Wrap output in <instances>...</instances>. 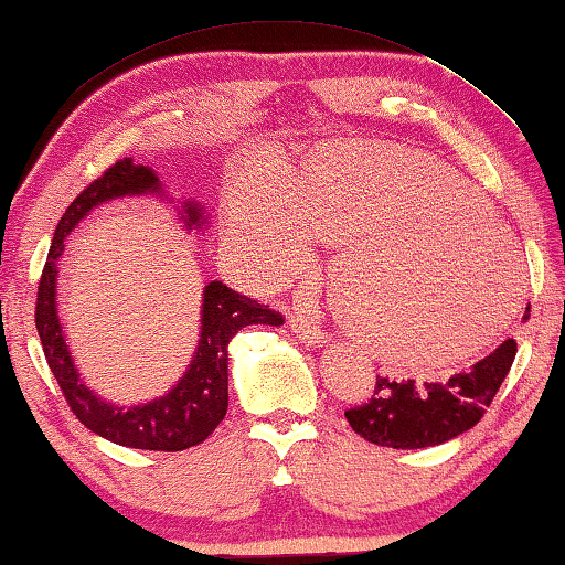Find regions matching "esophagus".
<instances>
[{"label":"esophagus","mask_w":565,"mask_h":565,"mask_svg":"<svg viewBox=\"0 0 565 565\" xmlns=\"http://www.w3.org/2000/svg\"><path fill=\"white\" fill-rule=\"evenodd\" d=\"M291 331L296 333V338H299V341L311 343V345L323 343V338H326V333L321 331V326H316L311 318L303 316V313L291 316Z\"/></svg>","instance_id":"34e87169"}]
</instances>
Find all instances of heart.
<instances>
[{
    "mask_svg": "<svg viewBox=\"0 0 565 565\" xmlns=\"http://www.w3.org/2000/svg\"><path fill=\"white\" fill-rule=\"evenodd\" d=\"M311 234L341 244L338 301L390 361L447 363L484 345L514 311L516 259L504 230L452 168L425 152L348 142L294 178L266 166L232 190L227 247L256 279L303 271Z\"/></svg>",
    "mask_w": 565,
    "mask_h": 565,
    "instance_id": "b5f03b06",
    "label": "heart"
}]
</instances>
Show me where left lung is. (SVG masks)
I'll list each match as a JSON object with an SVG mask.
<instances>
[{
  "instance_id": "left-lung-1",
  "label": "left lung",
  "mask_w": 565,
  "mask_h": 565,
  "mask_svg": "<svg viewBox=\"0 0 565 565\" xmlns=\"http://www.w3.org/2000/svg\"><path fill=\"white\" fill-rule=\"evenodd\" d=\"M514 358L516 341L507 338L447 381L415 383L377 375L373 397L345 409V419L353 433L381 447L423 449L449 443L484 417Z\"/></svg>"
}]
</instances>
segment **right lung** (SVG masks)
<instances>
[{"label":"right lung","mask_w":565,"mask_h":565,"mask_svg":"<svg viewBox=\"0 0 565 565\" xmlns=\"http://www.w3.org/2000/svg\"><path fill=\"white\" fill-rule=\"evenodd\" d=\"M160 192L162 184L156 172L148 166H136L130 158H122L68 204L64 217L56 224L54 242H51L44 271H41L36 291V331L51 373H54L61 393H64L68 407L81 419V425L122 447L180 452V449L204 443L227 415V345L232 335H237L247 326H281L284 316L269 309V306L256 303L247 296L232 291L222 281H212L204 286L198 351H194L192 363L178 385L170 387V393L128 409L106 403V399L90 393L81 383L56 313V264L64 254V242L71 230L98 204L126 198V194ZM180 212V220L188 230H202L207 224L202 204L198 202H182Z\"/></svg>","instance_id":"add662e5"}]
</instances>
